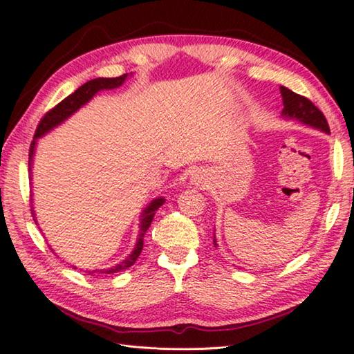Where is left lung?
<instances>
[{
  "label": "left lung",
  "mask_w": 354,
  "mask_h": 354,
  "mask_svg": "<svg viewBox=\"0 0 354 354\" xmlns=\"http://www.w3.org/2000/svg\"><path fill=\"white\" fill-rule=\"evenodd\" d=\"M280 91L283 95V104H284L283 115L284 117L297 118V120H299V122H303L306 124L317 127V129H321V131L330 133L327 118L309 99H307V97L293 93L286 86H281Z\"/></svg>",
  "instance_id": "1"
}]
</instances>
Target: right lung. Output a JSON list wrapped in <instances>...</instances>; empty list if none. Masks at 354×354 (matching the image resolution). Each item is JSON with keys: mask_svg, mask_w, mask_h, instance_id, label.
Listing matches in <instances>:
<instances>
[{"mask_svg": "<svg viewBox=\"0 0 354 354\" xmlns=\"http://www.w3.org/2000/svg\"><path fill=\"white\" fill-rule=\"evenodd\" d=\"M127 74H123V76H118V77H99V79H93L86 82V84L82 85L80 88H77L76 91L73 94H70L68 97H65V99L57 103L55 108H51L48 112H45V115L41 118V122L37 123V127L35 131V138H39L41 135H44L45 132H48L53 127L57 126L59 123H62L65 118H68L71 114H74L82 104H85L91 97L100 91V89H112V88H118L123 85V82L126 80ZM35 145L36 141L33 140L32 145H30V158H28V170L32 167V156L35 152ZM164 204V199H155L150 202V205L145 209V213H142V221H141V232H140V239L137 242V246H135V250L132 251V254L127 257L124 261L120 263V265L111 268V269H104V270H93V272L89 274H94V272H100V274H115V272H122V270L131 268L135 261H137L138 255L142 251V237L147 232L150 223L153 221V216L155 212L158 208Z\"/></svg>", "mask_w": 354, "mask_h": 354, "instance_id": "right-lung-1", "label": "right lung"}]
</instances>
